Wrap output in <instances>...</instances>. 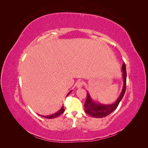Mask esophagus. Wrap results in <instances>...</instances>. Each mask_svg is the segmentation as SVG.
I'll return each mask as SVG.
<instances>
[{"mask_svg": "<svg viewBox=\"0 0 148 148\" xmlns=\"http://www.w3.org/2000/svg\"><path fill=\"white\" fill-rule=\"evenodd\" d=\"M83 83L82 82V81H79L76 83V87L77 88H80L83 87Z\"/></svg>", "mask_w": 148, "mask_h": 148, "instance_id": "esophagus-1", "label": "esophagus"}]
</instances>
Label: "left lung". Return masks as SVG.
<instances>
[{
  "label": "left lung",
  "mask_w": 148,
  "mask_h": 148,
  "mask_svg": "<svg viewBox=\"0 0 148 148\" xmlns=\"http://www.w3.org/2000/svg\"><path fill=\"white\" fill-rule=\"evenodd\" d=\"M123 79V86L120 95L114 103L112 104H102L97 103L92 99L88 92H87V97L86 102L84 103V111L88 114L94 118H103L110 114L112 112L117 108L119 102L123 97L126 91V82H127V72L126 65L124 63L122 65Z\"/></svg>",
  "instance_id": "left-lung-1"
}]
</instances>
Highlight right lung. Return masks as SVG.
Here are the masks:
<instances>
[{"label": "right lung", "mask_w": 148, "mask_h": 148, "mask_svg": "<svg viewBox=\"0 0 148 148\" xmlns=\"http://www.w3.org/2000/svg\"><path fill=\"white\" fill-rule=\"evenodd\" d=\"M72 90L70 91V92H69L68 93V94H67V96H68V95H69V94H70V93L72 92ZM64 106H62V108H61V109H60L58 111H57L56 112H55V114H51V115H48V116H42V115H40V114H39V116H42V117H44V118H48V119H53V118H55L58 117V116H60V115L61 114H62V113L65 111V109H64Z\"/></svg>", "instance_id": "add662e5"}]
</instances>
